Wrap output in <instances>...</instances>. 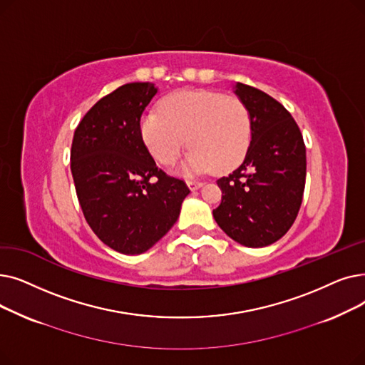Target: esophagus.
I'll list each match as a JSON object with an SVG mask.
<instances>
[{"label":"esophagus","instance_id":"obj_1","mask_svg":"<svg viewBox=\"0 0 365 365\" xmlns=\"http://www.w3.org/2000/svg\"><path fill=\"white\" fill-rule=\"evenodd\" d=\"M187 185L190 190H192V192H195V190L200 188L203 184L200 181H187Z\"/></svg>","mask_w":365,"mask_h":365}]
</instances>
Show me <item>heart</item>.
I'll use <instances>...</instances> for the list:
<instances>
[{
  "mask_svg": "<svg viewBox=\"0 0 365 365\" xmlns=\"http://www.w3.org/2000/svg\"><path fill=\"white\" fill-rule=\"evenodd\" d=\"M140 132L150 154L163 166L175 163L188 143L192 150L181 170L196 175L211 169L227 172L244 160L251 143V120L235 96L184 91L166 96L160 113H145Z\"/></svg>",
  "mask_w": 365,
  "mask_h": 365,
  "instance_id": "b5f03b06",
  "label": "heart"
}]
</instances>
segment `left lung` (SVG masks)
Returning <instances> with one entry per match:
<instances>
[{"label":"left lung","instance_id":"obj_1","mask_svg":"<svg viewBox=\"0 0 365 365\" xmlns=\"http://www.w3.org/2000/svg\"><path fill=\"white\" fill-rule=\"evenodd\" d=\"M248 110L251 143L242 165L217 181L222 199L214 218L248 248L279 240L296 221L306 182V147L291 114L267 93L235 83Z\"/></svg>","mask_w":365,"mask_h":365}]
</instances>
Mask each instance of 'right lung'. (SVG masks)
Masks as SVG:
<instances>
[{
  "mask_svg": "<svg viewBox=\"0 0 365 365\" xmlns=\"http://www.w3.org/2000/svg\"><path fill=\"white\" fill-rule=\"evenodd\" d=\"M159 89L129 83L99 99L80 121L71 173L84 218L111 250L138 255L177 222L190 190L155 166L140 132L144 110Z\"/></svg>",
  "mask_w": 365,
  "mask_h": 365,
  "instance_id": "add662e5",
  "label": "right lung"
}]
</instances>
